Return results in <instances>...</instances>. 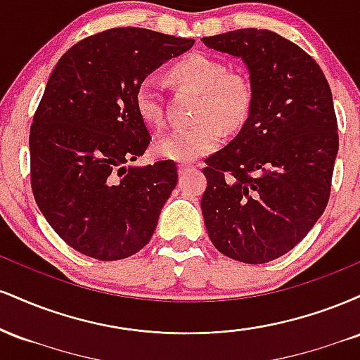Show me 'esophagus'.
I'll return each mask as SVG.
<instances>
[{
    "mask_svg": "<svg viewBox=\"0 0 360 360\" xmlns=\"http://www.w3.org/2000/svg\"><path fill=\"white\" fill-rule=\"evenodd\" d=\"M194 166H191V164H179V174H184V172L188 171H193Z\"/></svg>",
    "mask_w": 360,
    "mask_h": 360,
    "instance_id": "obj_1",
    "label": "esophagus"
}]
</instances>
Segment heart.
<instances>
[{"mask_svg": "<svg viewBox=\"0 0 360 360\" xmlns=\"http://www.w3.org/2000/svg\"><path fill=\"white\" fill-rule=\"evenodd\" d=\"M172 77L203 91L198 127L169 131L154 146L162 159L189 164L220 147L225 128L240 127L252 105L250 84L240 74H226L223 62L205 53H189L172 65ZM135 108L147 127L164 123V91L154 76L140 81L135 89Z\"/></svg>", "mask_w": 360, "mask_h": 360, "instance_id": "1", "label": "heart"}]
</instances>
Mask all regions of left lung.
<instances>
[{"label":"left lung","instance_id":"obj_1","mask_svg":"<svg viewBox=\"0 0 360 360\" xmlns=\"http://www.w3.org/2000/svg\"><path fill=\"white\" fill-rule=\"evenodd\" d=\"M201 42L242 59L252 91L237 137L205 160L206 230L226 257L269 262L303 240L328 203L338 152L332 91L303 49L271 30Z\"/></svg>","mask_w":360,"mask_h":360}]
</instances>
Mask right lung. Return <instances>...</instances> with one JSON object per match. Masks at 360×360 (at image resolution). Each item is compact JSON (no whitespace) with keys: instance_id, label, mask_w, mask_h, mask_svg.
I'll list each match as a JSON object with an SVG mask.
<instances>
[{"instance_id":"obj_1","label":"right lung","mask_w":360,"mask_h":360,"mask_svg":"<svg viewBox=\"0 0 360 360\" xmlns=\"http://www.w3.org/2000/svg\"><path fill=\"white\" fill-rule=\"evenodd\" d=\"M193 44L111 28L77 42L53 68L30 128L32 191L49 225L81 254L125 259L152 238L177 167L130 164L150 142L135 89Z\"/></svg>"}]
</instances>
